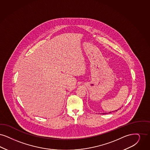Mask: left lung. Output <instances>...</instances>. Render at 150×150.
<instances>
[{"instance_id": "left-lung-1", "label": "left lung", "mask_w": 150, "mask_h": 150, "mask_svg": "<svg viewBox=\"0 0 150 150\" xmlns=\"http://www.w3.org/2000/svg\"><path fill=\"white\" fill-rule=\"evenodd\" d=\"M117 111V110H115V111ZM109 113H111V112H109ZM103 114H108V113H103Z\"/></svg>"}]
</instances>
